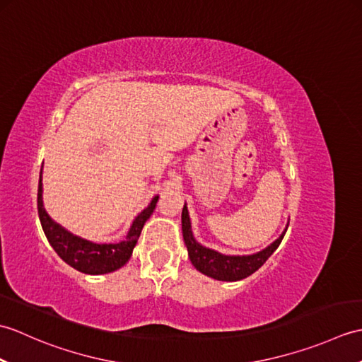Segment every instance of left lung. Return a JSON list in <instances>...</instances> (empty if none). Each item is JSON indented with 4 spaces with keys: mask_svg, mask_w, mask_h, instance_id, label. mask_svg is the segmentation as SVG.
I'll list each match as a JSON object with an SVG mask.
<instances>
[{
    "mask_svg": "<svg viewBox=\"0 0 362 362\" xmlns=\"http://www.w3.org/2000/svg\"><path fill=\"white\" fill-rule=\"evenodd\" d=\"M286 230L288 227L284 228L283 233L276 238L272 244H269L266 249L257 253H252V255H226V253L205 247V245L196 241L193 228H191V219L187 204L183 205L182 210V233L183 241H185V245L188 249V257L191 259V263H193V266L199 272H202L204 275L211 276V279L219 281H238L258 271V269L266 263V259L272 255L276 247H279L284 233H286Z\"/></svg>",
    "mask_w": 362,
    "mask_h": 362,
    "instance_id": "8db88e82",
    "label": "left lung"
}]
</instances>
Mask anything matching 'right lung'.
Masks as SVG:
<instances>
[{"instance_id": "add662e5", "label": "right lung", "mask_w": 362, "mask_h": 362, "mask_svg": "<svg viewBox=\"0 0 362 362\" xmlns=\"http://www.w3.org/2000/svg\"><path fill=\"white\" fill-rule=\"evenodd\" d=\"M158 202V196L151 201V204L138 214L130 226L126 235V240L119 243L98 244L88 241L86 238L73 235L65 227L52 221L43 206V183H42V171L40 180H38V193H37V206L38 218L42 222V228L48 238L51 247L56 250L57 255L62 258L66 264L74 267L76 271L88 275H101L117 271L124 266L132 257L135 244L140 238L143 226L151 218V214L156 210Z\"/></svg>"}]
</instances>
